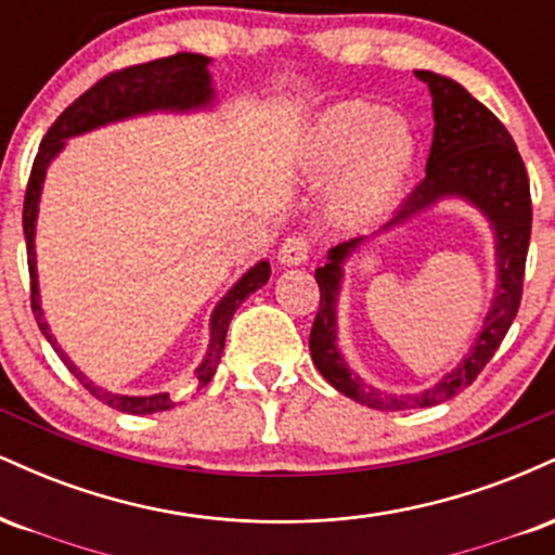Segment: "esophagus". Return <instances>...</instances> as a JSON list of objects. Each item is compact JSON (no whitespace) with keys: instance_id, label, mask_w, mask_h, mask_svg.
I'll return each instance as SVG.
<instances>
[{"instance_id":"1","label":"esophagus","mask_w":555,"mask_h":555,"mask_svg":"<svg viewBox=\"0 0 555 555\" xmlns=\"http://www.w3.org/2000/svg\"><path fill=\"white\" fill-rule=\"evenodd\" d=\"M310 250H313V245L305 234H289L279 247V260L284 266H299L310 258Z\"/></svg>"}]
</instances>
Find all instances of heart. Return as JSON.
Returning <instances> with one entry per match:
<instances>
[{
  "instance_id": "obj_1",
  "label": "heart",
  "mask_w": 555,
  "mask_h": 555,
  "mask_svg": "<svg viewBox=\"0 0 555 555\" xmlns=\"http://www.w3.org/2000/svg\"><path fill=\"white\" fill-rule=\"evenodd\" d=\"M415 158L410 122L371 101H347L321 114L305 145L310 175L339 171L328 190V214L341 227H360L386 211L410 180Z\"/></svg>"
}]
</instances>
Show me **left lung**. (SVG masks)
Here are the masks:
<instances>
[{"label": "left lung", "instance_id": "1", "mask_svg": "<svg viewBox=\"0 0 555 555\" xmlns=\"http://www.w3.org/2000/svg\"><path fill=\"white\" fill-rule=\"evenodd\" d=\"M417 78L428 82L433 119H436L428 167H425L423 182L412 190L397 216L384 229L401 224L404 219L423 211L436 197H469L488 216L495 229V237H499V295L493 299V308H490L473 352L464 358L454 373L446 375L436 388L415 393V397H388L349 373L339 349H336L334 305L336 292H339L341 260L360 245V237L336 245L328 253V263L315 271L321 305H318L313 331H310V354H313L318 371L336 391L360 401V404L373 406V410H417V406L441 404L473 384L517 318L521 286H525L527 247H530L532 234L530 177H527L517 143L508 135L501 119L488 106H482L475 95L464 91L460 82L428 73V69H417Z\"/></svg>", "mask_w": 555, "mask_h": 555}]
</instances>
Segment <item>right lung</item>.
Returning <instances> with one entry per match:
<instances>
[{
  "label": "right lung",
  "mask_w": 555,
  "mask_h": 555,
  "mask_svg": "<svg viewBox=\"0 0 555 555\" xmlns=\"http://www.w3.org/2000/svg\"><path fill=\"white\" fill-rule=\"evenodd\" d=\"M208 56L177 52L171 56H162V60L143 62V65H130L114 73L104 75L99 82H93L86 93L78 95L73 104L67 106L49 132L41 140V149L34 158V169H30L28 188H25L23 201V232H25V247H28V273H30V308H34L38 328L43 331L54 352L60 354L62 362L69 367V373L80 380L95 399L109 404L112 410L127 412V415H151V412L171 410L175 399L169 393H156V397H119V393H109L104 388L93 386L91 380L82 375L78 367L69 362V358L56 347L54 336L49 334L47 323L41 318V305H38V282H36V256H34V224H36V208L38 195H41V182L47 175V164L56 156V151L65 145V138L78 135V132L93 130V127L112 122V119L130 117V114H140L149 109H188V106L206 104L211 99V86H208ZM271 266L258 263L250 269L237 284L229 289V295L221 299L219 308L214 310L211 318V347H208L206 360L197 367V388H203L214 378L216 365H219L221 352H224V339L229 321H232L234 310L245 302L247 295L260 289L269 282Z\"/></svg>",
  "instance_id": "obj_1"
}]
</instances>
